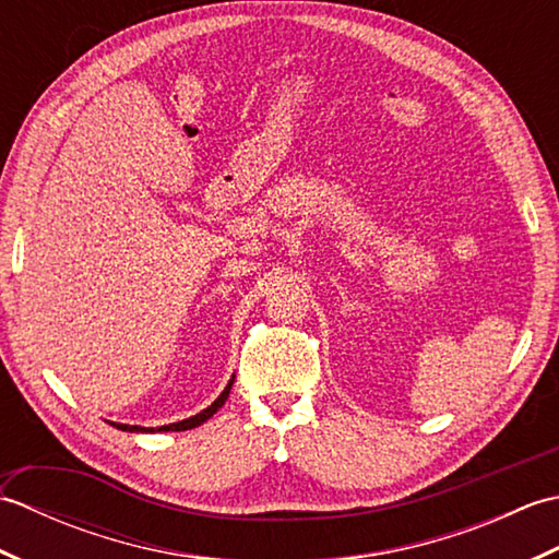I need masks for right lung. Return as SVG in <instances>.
I'll return each instance as SVG.
<instances>
[{
  "label": "right lung",
  "instance_id": "add662e5",
  "mask_svg": "<svg viewBox=\"0 0 559 559\" xmlns=\"http://www.w3.org/2000/svg\"><path fill=\"white\" fill-rule=\"evenodd\" d=\"M235 382V377L228 382V386H225L221 391V396L211 403L209 408H204L201 413L192 415V418H185L180 423H170V425H160V427H141V425H124V423H110L112 427H117V430L122 432H182V430H192V427H199L201 423H206L213 413H216L225 401H228V394H230V386Z\"/></svg>",
  "mask_w": 559,
  "mask_h": 559
}]
</instances>
